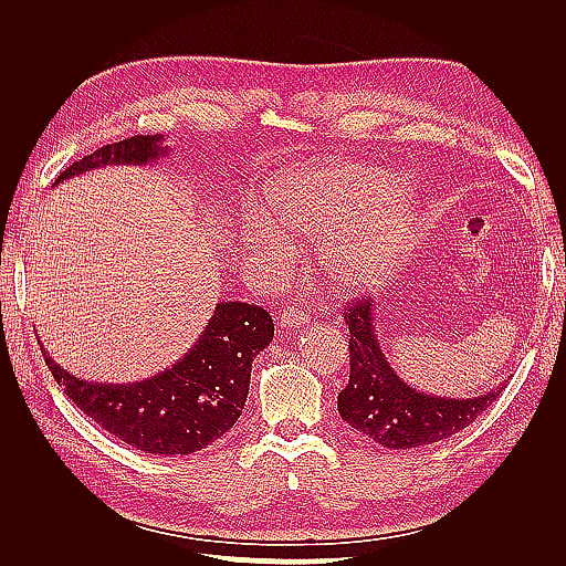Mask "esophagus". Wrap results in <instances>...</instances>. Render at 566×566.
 I'll list each match as a JSON object with an SVG mask.
<instances>
[{
  "label": "esophagus",
  "mask_w": 566,
  "mask_h": 566,
  "mask_svg": "<svg viewBox=\"0 0 566 566\" xmlns=\"http://www.w3.org/2000/svg\"><path fill=\"white\" fill-rule=\"evenodd\" d=\"M281 328H287V331H300L304 328L306 323H310V314H306L304 310H300V306H290V310H285L281 316Z\"/></svg>",
  "instance_id": "obj_1"
}]
</instances>
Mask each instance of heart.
Here are the masks:
<instances>
[{
    "instance_id": "obj_1",
    "label": "heart",
    "mask_w": 566,
    "mask_h": 566,
    "mask_svg": "<svg viewBox=\"0 0 566 566\" xmlns=\"http://www.w3.org/2000/svg\"><path fill=\"white\" fill-rule=\"evenodd\" d=\"M418 210L410 177L370 165H333L283 177L245 231L248 256L269 273L285 269L287 238H318L316 260L328 281L370 290L397 269Z\"/></svg>"
}]
</instances>
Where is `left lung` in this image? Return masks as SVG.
I'll return each instance as SVG.
<instances>
[{
    "label": "left lung",
    "mask_w": 566,
    "mask_h": 566,
    "mask_svg": "<svg viewBox=\"0 0 566 566\" xmlns=\"http://www.w3.org/2000/svg\"><path fill=\"white\" fill-rule=\"evenodd\" d=\"M349 325V382L337 394V410L356 432L385 449H418L465 430L501 397L503 385L479 397L451 399L403 382L380 347L373 300L345 310Z\"/></svg>",
    "instance_id": "left-lung-1"
}]
</instances>
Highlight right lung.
Wrapping results in <instances>:
<instances>
[{
	"instance_id": "obj_1",
	"label": "right lung",
	"mask_w": 566,
	"mask_h": 566,
	"mask_svg": "<svg viewBox=\"0 0 566 566\" xmlns=\"http://www.w3.org/2000/svg\"><path fill=\"white\" fill-rule=\"evenodd\" d=\"M163 134L129 136L73 163L54 181L106 165H153L169 156ZM273 339L266 310L248 302H219L196 345L148 380L108 385L75 378L44 347V361L67 399L132 449L156 455H188L224 437L248 401L254 356Z\"/></svg>"
}]
</instances>
